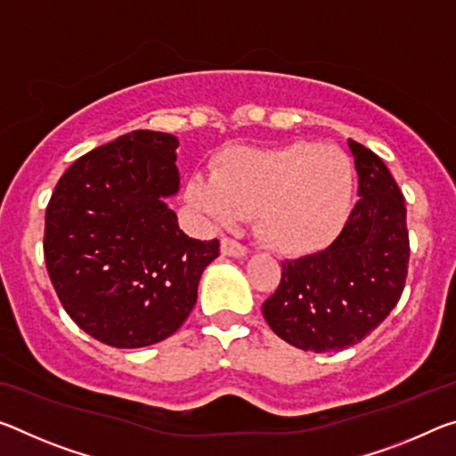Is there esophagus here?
I'll use <instances>...</instances> for the list:
<instances>
[{
	"label": "esophagus",
	"instance_id": "obj_1",
	"mask_svg": "<svg viewBox=\"0 0 456 456\" xmlns=\"http://www.w3.org/2000/svg\"><path fill=\"white\" fill-rule=\"evenodd\" d=\"M221 254L229 256V257H243V256H248V248L241 245L240 241L229 240V237H223V240H221Z\"/></svg>",
	"mask_w": 456,
	"mask_h": 456
}]
</instances>
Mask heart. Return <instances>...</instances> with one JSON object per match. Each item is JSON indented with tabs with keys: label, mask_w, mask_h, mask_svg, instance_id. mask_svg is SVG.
Here are the masks:
<instances>
[{
	"label": "heart",
	"mask_w": 456,
	"mask_h": 456,
	"mask_svg": "<svg viewBox=\"0 0 456 456\" xmlns=\"http://www.w3.org/2000/svg\"><path fill=\"white\" fill-rule=\"evenodd\" d=\"M186 194L219 223L256 213L265 248L302 257L329 245L345 223L353 166L345 151L313 142L233 148L219 158L215 176H192Z\"/></svg>",
	"instance_id": "b5f03b06"
}]
</instances>
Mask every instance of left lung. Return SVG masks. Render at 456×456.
Returning a JSON list of instances; mask_svg holds the SVG:
<instances>
[{
  "label": "left lung",
  "mask_w": 456,
  "mask_h": 456,
  "mask_svg": "<svg viewBox=\"0 0 456 456\" xmlns=\"http://www.w3.org/2000/svg\"><path fill=\"white\" fill-rule=\"evenodd\" d=\"M359 200L335 241L319 254L281 262L264 319L286 343L327 353L355 345L392 313L406 286V202L387 166L349 140Z\"/></svg>",
  "instance_id": "8db88e82"
}]
</instances>
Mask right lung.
Listing matches in <instances>:
<instances>
[{
  "mask_svg": "<svg viewBox=\"0 0 456 456\" xmlns=\"http://www.w3.org/2000/svg\"><path fill=\"white\" fill-rule=\"evenodd\" d=\"M178 140L135 129L91 150L46 207L45 259L61 305L97 341L137 349L183 327L219 241L184 235L164 199L176 194Z\"/></svg>",
  "mask_w": 456,
  "mask_h": 456,
  "instance_id": "add662e5",
  "label": "right lung"
}]
</instances>
